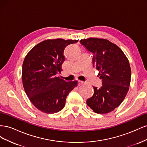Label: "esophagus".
Segmentation results:
<instances>
[{
	"instance_id": "esophagus-1",
	"label": "esophagus",
	"mask_w": 147,
	"mask_h": 147,
	"mask_svg": "<svg viewBox=\"0 0 147 147\" xmlns=\"http://www.w3.org/2000/svg\"><path fill=\"white\" fill-rule=\"evenodd\" d=\"M83 82H82V81H78V85L80 86V85H81V84H83Z\"/></svg>"
}]
</instances>
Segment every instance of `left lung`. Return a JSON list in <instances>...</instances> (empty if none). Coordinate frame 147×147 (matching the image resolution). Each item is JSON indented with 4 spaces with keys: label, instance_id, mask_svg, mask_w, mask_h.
Returning a JSON list of instances; mask_svg holds the SVG:
<instances>
[{
    "label": "left lung",
    "instance_id": "1",
    "mask_svg": "<svg viewBox=\"0 0 147 147\" xmlns=\"http://www.w3.org/2000/svg\"><path fill=\"white\" fill-rule=\"evenodd\" d=\"M93 54V66L99 71L102 86L94 88V94L86 100L95 113H108L121 104L131 83V70L123 51L107 39L88 38L80 40Z\"/></svg>",
    "mask_w": 147,
    "mask_h": 147
}]
</instances>
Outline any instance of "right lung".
<instances>
[{
    "label": "right lung",
    "mask_w": 147,
    "mask_h": 147,
    "mask_svg": "<svg viewBox=\"0 0 147 147\" xmlns=\"http://www.w3.org/2000/svg\"><path fill=\"white\" fill-rule=\"evenodd\" d=\"M76 40L48 39L35 45L25 57L22 80L29 100L45 113L63 109L69 93L77 86V81L66 82L57 77L65 61L64 50Z\"/></svg>",
    "instance_id": "obj_1"
}]
</instances>
